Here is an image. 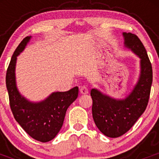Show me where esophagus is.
<instances>
[{
    "instance_id": "obj_1",
    "label": "esophagus",
    "mask_w": 159,
    "mask_h": 159,
    "mask_svg": "<svg viewBox=\"0 0 159 159\" xmlns=\"http://www.w3.org/2000/svg\"><path fill=\"white\" fill-rule=\"evenodd\" d=\"M80 92L82 95H86L88 93V89L86 86H81L80 88Z\"/></svg>"
}]
</instances>
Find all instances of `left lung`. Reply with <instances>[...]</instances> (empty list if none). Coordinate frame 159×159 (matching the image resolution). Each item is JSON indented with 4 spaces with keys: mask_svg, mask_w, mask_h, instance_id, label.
I'll return each mask as SVG.
<instances>
[{
    "mask_svg": "<svg viewBox=\"0 0 159 159\" xmlns=\"http://www.w3.org/2000/svg\"><path fill=\"white\" fill-rule=\"evenodd\" d=\"M123 36L126 47L141 59V75L134 90L123 100L111 99L96 89L91 90L94 121L102 134L110 138L124 134L145 111L153 81L151 63L139 38L130 32H123Z\"/></svg>",
    "mask_w": 159,
    "mask_h": 159,
    "instance_id": "8db88e82",
    "label": "left lung"
}]
</instances>
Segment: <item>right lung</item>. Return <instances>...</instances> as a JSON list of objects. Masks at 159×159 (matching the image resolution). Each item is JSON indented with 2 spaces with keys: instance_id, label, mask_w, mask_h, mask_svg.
Wrapping results in <instances>:
<instances>
[{
  "instance_id": "obj_1",
  "label": "right lung",
  "mask_w": 159,
  "mask_h": 159,
  "mask_svg": "<svg viewBox=\"0 0 159 159\" xmlns=\"http://www.w3.org/2000/svg\"><path fill=\"white\" fill-rule=\"evenodd\" d=\"M31 36L24 38L12 55L6 71V88L13 116L28 134L37 141L53 139L62 127L68 107L76 99L78 87L64 92H55L38 103L29 102L20 95L15 81L16 57L21 52Z\"/></svg>"
}]
</instances>
